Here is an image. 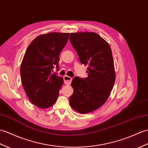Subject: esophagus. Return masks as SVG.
<instances>
[{
  "label": "esophagus",
  "mask_w": 148,
  "mask_h": 148,
  "mask_svg": "<svg viewBox=\"0 0 148 148\" xmlns=\"http://www.w3.org/2000/svg\"><path fill=\"white\" fill-rule=\"evenodd\" d=\"M72 80H73V79H72V77L68 76V75H65V76L64 77V83L67 84V85H69L71 84V82H72Z\"/></svg>",
  "instance_id": "1"
}]
</instances>
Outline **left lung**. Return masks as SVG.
<instances>
[{
	"instance_id": "1",
	"label": "left lung",
	"mask_w": 148,
	"mask_h": 148,
	"mask_svg": "<svg viewBox=\"0 0 148 148\" xmlns=\"http://www.w3.org/2000/svg\"><path fill=\"white\" fill-rule=\"evenodd\" d=\"M69 40L81 63L88 66V77H74L69 103L77 112L84 114L103 105L110 95L115 81L111 48L94 32L71 33Z\"/></svg>"
}]
</instances>
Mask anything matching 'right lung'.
<instances>
[{
  "instance_id": "1",
  "label": "right lung",
  "mask_w": 148,
  "mask_h": 148,
  "mask_svg": "<svg viewBox=\"0 0 148 148\" xmlns=\"http://www.w3.org/2000/svg\"><path fill=\"white\" fill-rule=\"evenodd\" d=\"M69 35V33L43 34L35 38L26 49L21 65V79L30 101L38 108L50 107L59 95L64 79L51 72L54 65L58 69L59 55Z\"/></svg>"
}]
</instances>
